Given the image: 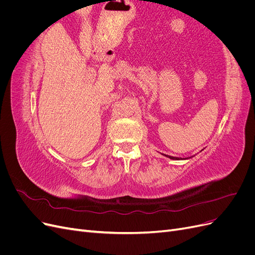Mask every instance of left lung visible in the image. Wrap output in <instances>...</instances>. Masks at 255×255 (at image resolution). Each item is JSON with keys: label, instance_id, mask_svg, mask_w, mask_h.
Here are the masks:
<instances>
[{"label": "left lung", "instance_id": "left-lung-1", "mask_svg": "<svg viewBox=\"0 0 255 255\" xmlns=\"http://www.w3.org/2000/svg\"><path fill=\"white\" fill-rule=\"evenodd\" d=\"M163 154V153H161ZM164 156H166V157H168V158H170V159H173V160H182V159H189V158H191L192 156H190V157H185V158H183V157H175V156H170V155H167V154H163ZM195 156V155H194Z\"/></svg>", "mask_w": 255, "mask_h": 255}]
</instances>
